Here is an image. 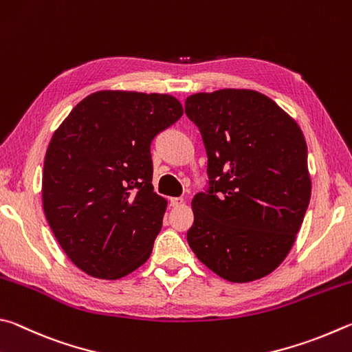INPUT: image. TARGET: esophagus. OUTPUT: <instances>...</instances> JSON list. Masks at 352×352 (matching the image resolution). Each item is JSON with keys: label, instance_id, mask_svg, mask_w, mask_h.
I'll return each mask as SVG.
<instances>
[{"label": "esophagus", "instance_id": "obj_1", "mask_svg": "<svg viewBox=\"0 0 352 352\" xmlns=\"http://www.w3.org/2000/svg\"><path fill=\"white\" fill-rule=\"evenodd\" d=\"M184 204V198H170V206L171 207H179Z\"/></svg>", "mask_w": 352, "mask_h": 352}]
</instances>
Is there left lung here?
<instances>
[{"instance_id": "8db88e82", "label": "left lung", "mask_w": 352, "mask_h": 352, "mask_svg": "<svg viewBox=\"0 0 352 352\" xmlns=\"http://www.w3.org/2000/svg\"><path fill=\"white\" fill-rule=\"evenodd\" d=\"M186 114L208 157V190L192 201L188 245L221 278H263L287 256L309 206L305 135L252 89L198 92L187 97Z\"/></svg>"}]
</instances>
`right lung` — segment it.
<instances>
[{
  "instance_id": "1",
  "label": "right lung",
  "mask_w": 352,
  "mask_h": 352,
  "mask_svg": "<svg viewBox=\"0 0 352 352\" xmlns=\"http://www.w3.org/2000/svg\"><path fill=\"white\" fill-rule=\"evenodd\" d=\"M182 114L168 94L97 91L55 129L43 170V210L83 272L117 280L150 258L166 208L153 192L150 145Z\"/></svg>"
}]
</instances>
